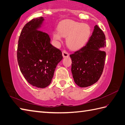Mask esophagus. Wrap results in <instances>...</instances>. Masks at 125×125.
I'll return each instance as SVG.
<instances>
[{
  "label": "esophagus",
  "mask_w": 125,
  "mask_h": 125,
  "mask_svg": "<svg viewBox=\"0 0 125 125\" xmlns=\"http://www.w3.org/2000/svg\"><path fill=\"white\" fill-rule=\"evenodd\" d=\"M62 55L63 57H67L69 56V53H68L67 51L65 50H63L62 51Z\"/></svg>",
  "instance_id": "34e87169"
}]
</instances>
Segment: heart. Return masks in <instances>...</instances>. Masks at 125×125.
<instances>
[{"label":"heart","instance_id":"1","mask_svg":"<svg viewBox=\"0 0 125 125\" xmlns=\"http://www.w3.org/2000/svg\"><path fill=\"white\" fill-rule=\"evenodd\" d=\"M58 32L52 33L53 38L61 41L62 37H67V44L71 50H79L88 41L92 29L88 24L68 20L62 21L57 27Z\"/></svg>","mask_w":125,"mask_h":125}]
</instances>
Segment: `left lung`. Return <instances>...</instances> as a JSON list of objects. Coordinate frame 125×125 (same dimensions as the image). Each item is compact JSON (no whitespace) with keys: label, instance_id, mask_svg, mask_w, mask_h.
<instances>
[{"label":"left lung","instance_id":"left-lung-1","mask_svg":"<svg viewBox=\"0 0 125 125\" xmlns=\"http://www.w3.org/2000/svg\"><path fill=\"white\" fill-rule=\"evenodd\" d=\"M106 46L104 32L97 25L86 44L70 55L72 73L75 83L80 87L90 86L96 83L103 72L106 61L105 51L100 50Z\"/></svg>","mask_w":125,"mask_h":125}]
</instances>
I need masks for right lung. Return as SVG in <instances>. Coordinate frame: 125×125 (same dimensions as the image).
I'll use <instances>...</instances> for the list:
<instances>
[{"mask_svg": "<svg viewBox=\"0 0 125 125\" xmlns=\"http://www.w3.org/2000/svg\"><path fill=\"white\" fill-rule=\"evenodd\" d=\"M43 17L27 23L21 31L17 48V61L21 74L29 83L43 88L51 83L61 51L50 43L47 33L38 30Z\"/></svg>", "mask_w": 125, "mask_h": 125, "instance_id": "obj_1", "label": "right lung"}]
</instances>
